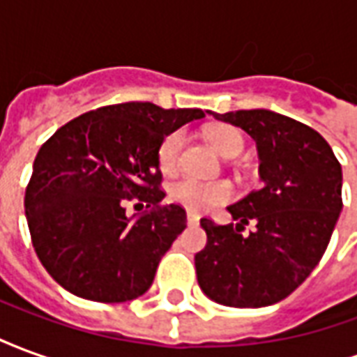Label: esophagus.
Wrapping results in <instances>:
<instances>
[{"label": "esophagus", "mask_w": 357, "mask_h": 357, "mask_svg": "<svg viewBox=\"0 0 357 357\" xmlns=\"http://www.w3.org/2000/svg\"><path fill=\"white\" fill-rule=\"evenodd\" d=\"M187 222H189V224H191V225H197V224H199V222H201V216H199V214H195V212H191V210H189V212H187Z\"/></svg>", "instance_id": "esophagus-1"}]
</instances>
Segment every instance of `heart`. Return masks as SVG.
<instances>
[{"label":"heart","instance_id":"heart-1","mask_svg":"<svg viewBox=\"0 0 357 357\" xmlns=\"http://www.w3.org/2000/svg\"><path fill=\"white\" fill-rule=\"evenodd\" d=\"M206 139L225 158H233L243 151V135L233 126L216 124L206 130ZM183 145V132L168 133L158 147V166L162 172H172L178 166L179 151ZM233 189L227 181H199L193 178H181L170 187V197L181 206L195 212L210 210L231 199Z\"/></svg>","mask_w":357,"mask_h":357}]
</instances>
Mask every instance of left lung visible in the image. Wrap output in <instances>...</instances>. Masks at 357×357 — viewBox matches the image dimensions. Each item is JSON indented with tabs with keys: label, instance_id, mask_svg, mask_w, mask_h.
<instances>
[{
	"label": "left lung",
	"instance_id": "8db88e82",
	"mask_svg": "<svg viewBox=\"0 0 357 357\" xmlns=\"http://www.w3.org/2000/svg\"><path fill=\"white\" fill-rule=\"evenodd\" d=\"M212 116L256 141L262 187L227 206L237 224L202 218L195 255L202 292L218 304L262 307L287 298L321 260L342 210V168L319 133L273 110ZM252 221L255 229L243 236Z\"/></svg>",
	"mask_w": 357,
	"mask_h": 357
}]
</instances>
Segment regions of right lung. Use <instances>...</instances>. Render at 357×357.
Masks as SVG:
<instances>
[{"instance_id": "obj_1", "label": "right lung", "mask_w": 357, "mask_h": 357, "mask_svg": "<svg viewBox=\"0 0 357 357\" xmlns=\"http://www.w3.org/2000/svg\"><path fill=\"white\" fill-rule=\"evenodd\" d=\"M202 116L201 109L120 102L80 114L43 143L24 210L36 255L61 287L93 302L149 291L187 225L179 204H162L158 147ZM133 196L148 210L128 217L123 201Z\"/></svg>"}]
</instances>
